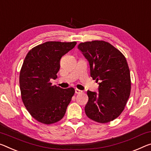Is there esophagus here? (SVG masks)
Here are the masks:
<instances>
[{
	"instance_id": "1",
	"label": "esophagus",
	"mask_w": 151,
	"mask_h": 151,
	"mask_svg": "<svg viewBox=\"0 0 151 151\" xmlns=\"http://www.w3.org/2000/svg\"><path fill=\"white\" fill-rule=\"evenodd\" d=\"M82 92H83V91L78 89V88H76L75 89V93H76V94H80V93H82Z\"/></svg>"
}]
</instances>
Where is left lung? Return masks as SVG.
I'll return each mask as SVG.
<instances>
[{
  "instance_id": "1",
  "label": "left lung",
  "mask_w": 151,
  "mask_h": 151,
  "mask_svg": "<svg viewBox=\"0 0 151 151\" xmlns=\"http://www.w3.org/2000/svg\"><path fill=\"white\" fill-rule=\"evenodd\" d=\"M78 49L89 63L91 76L99 82V93L87 91L85 114L97 122L114 120L123 111L130 94V73L125 56L104 41L81 43Z\"/></svg>"
}]
</instances>
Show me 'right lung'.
I'll return each mask as SVG.
<instances>
[{"instance_id":"obj_1","label":"right lung","mask_w":151,"mask_h":151,"mask_svg":"<svg viewBox=\"0 0 151 151\" xmlns=\"http://www.w3.org/2000/svg\"><path fill=\"white\" fill-rule=\"evenodd\" d=\"M76 42H46L29 50L19 75L24 106L33 118L45 124L56 123L63 118L75 94L74 88L52 86L63 56L73 48Z\"/></svg>"}]
</instances>
